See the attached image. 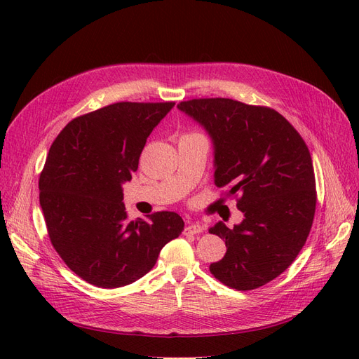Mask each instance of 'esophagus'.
Listing matches in <instances>:
<instances>
[{
  "instance_id": "1",
  "label": "esophagus",
  "mask_w": 359,
  "mask_h": 359,
  "mask_svg": "<svg viewBox=\"0 0 359 359\" xmlns=\"http://www.w3.org/2000/svg\"><path fill=\"white\" fill-rule=\"evenodd\" d=\"M203 231V226L201 223H189V226H186L184 232L186 233H201Z\"/></svg>"
}]
</instances>
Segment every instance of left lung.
I'll return each instance as SVG.
<instances>
[{"label":"left lung","mask_w":359,"mask_h":359,"mask_svg":"<svg viewBox=\"0 0 359 359\" xmlns=\"http://www.w3.org/2000/svg\"><path fill=\"white\" fill-rule=\"evenodd\" d=\"M178 109L199 123L214 145V182L240 193L244 220L229 229L210 227L226 243L211 274L236 290H252L278 277L295 260L316 211L310 151L277 111L232 99H193Z\"/></svg>","instance_id":"1"}]
</instances>
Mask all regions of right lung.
Wrapping results in <instances>:
<instances>
[{
  "mask_svg": "<svg viewBox=\"0 0 359 359\" xmlns=\"http://www.w3.org/2000/svg\"><path fill=\"white\" fill-rule=\"evenodd\" d=\"M173 106H104L74 118L50 145L39 180L40 206L53 248L90 285L133 283L184 229L170 211L128 222L123 203V184L132 180L148 136Z\"/></svg>",
  "mask_w": 359,
  "mask_h": 359,
  "instance_id": "right-lung-1",
  "label": "right lung"
}]
</instances>
